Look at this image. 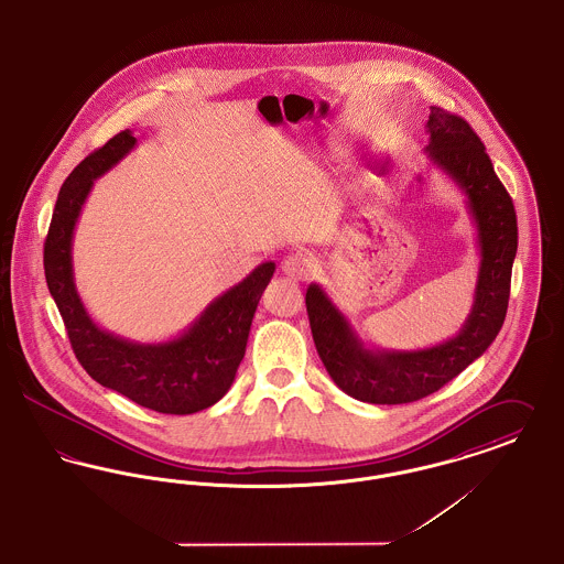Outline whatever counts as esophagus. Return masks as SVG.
<instances>
[{"mask_svg": "<svg viewBox=\"0 0 564 564\" xmlns=\"http://www.w3.org/2000/svg\"><path fill=\"white\" fill-rule=\"evenodd\" d=\"M281 270H283V274H288V276L294 279V281H304V279H308V276L313 274V270H315V258H313L311 253H302V251L290 253V256L281 262Z\"/></svg>", "mask_w": 564, "mask_h": 564, "instance_id": "1", "label": "esophagus"}]
</instances>
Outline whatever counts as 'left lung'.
<instances>
[{
    "label": "left lung",
    "instance_id": "1",
    "mask_svg": "<svg viewBox=\"0 0 564 564\" xmlns=\"http://www.w3.org/2000/svg\"><path fill=\"white\" fill-rule=\"evenodd\" d=\"M426 132L432 164L463 189L477 228L481 262L473 306L460 332L417 351L368 349L317 283L306 290L313 340L332 381L345 394L370 404H404L441 390L492 345L507 315L518 251L511 196L498 181L484 142L463 117L431 106Z\"/></svg>",
    "mask_w": 564,
    "mask_h": 564
}]
</instances>
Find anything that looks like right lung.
<instances>
[{
    "mask_svg": "<svg viewBox=\"0 0 564 564\" xmlns=\"http://www.w3.org/2000/svg\"><path fill=\"white\" fill-rule=\"evenodd\" d=\"M133 147L130 130L117 133L67 176L44 242L46 285L64 317L72 349L91 379L158 413L189 415L213 406L230 390L274 262L258 265L213 300L187 330L166 343H133L101 330L76 292L72 236L94 181L117 166Z\"/></svg>",
    "mask_w": 564,
    "mask_h": 564,
    "instance_id": "right-lung-1",
    "label": "right lung"
}]
</instances>
